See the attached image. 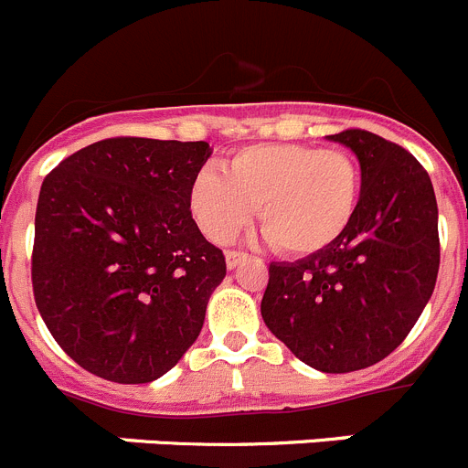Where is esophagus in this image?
Segmentation results:
<instances>
[{
    "instance_id": "obj_1",
    "label": "esophagus",
    "mask_w": 468,
    "mask_h": 468,
    "mask_svg": "<svg viewBox=\"0 0 468 468\" xmlns=\"http://www.w3.org/2000/svg\"><path fill=\"white\" fill-rule=\"evenodd\" d=\"M247 259L249 256L244 254V251H226V265H229V270L238 268V265Z\"/></svg>"
}]
</instances>
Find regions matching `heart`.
<instances>
[{
	"instance_id": "obj_1",
	"label": "heart",
	"mask_w": 468,
	"mask_h": 468,
	"mask_svg": "<svg viewBox=\"0 0 468 468\" xmlns=\"http://www.w3.org/2000/svg\"><path fill=\"white\" fill-rule=\"evenodd\" d=\"M224 175L196 173L189 209L212 242L226 244L259 219L288 256L321 254L346 235L362 198V170L348 152L304 143H256L230 152Z\"/></svg>"
}]
</instances>
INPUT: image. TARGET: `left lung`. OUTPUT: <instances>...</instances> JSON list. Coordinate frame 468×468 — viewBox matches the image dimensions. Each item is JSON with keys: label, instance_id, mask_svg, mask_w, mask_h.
Instances as JSON below:
<instances>
[{"label": "left lung", "instance_id": "obj_1", "mask_svg": "<svg viewBox=\"0 0 468 468\" xmlns=\"http://www.w3.org/2000/svg\"><path fill=\"white\" fill-rule=\"evenodd\" d=\"M327 138L360 161L356 221L321 254L270 263L261 314L304 365L346 374L390 356L420 318L439 274V209L411 152L365 129Z\"/></svg>", "mask_w": 468, "mask_h": 468}]
</instances>
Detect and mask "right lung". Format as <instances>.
I'll use <instances>...</instances> for the list:
<instances>
[{"label":"right lung","instance_id":"right-lung-1","mask_svg":"<svg viewBox=\"0 0 468 468\" xmlns=\"http://www.w3.org/2000/svg\"><path fill=\"white\" fill-rule=\"evenodd\" d=\"M205 141L106 138L46 175L32 286L55 342L82 369L150 383L196 342L226 259L196 226L189 186Z\"/></svg>","mask_w":468,"mask_h":468}]
</instances>
